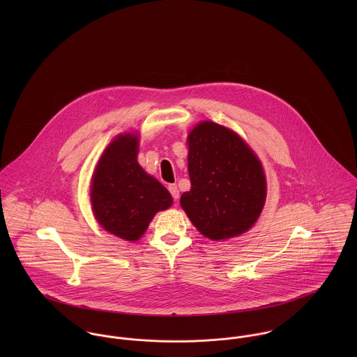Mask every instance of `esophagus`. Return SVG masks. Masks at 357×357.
I'll return each instance as SVG.
<instances>
[{"label": "esophagus", "instance_id": "34e87169", "mask_svg": "<svg viewBox=\"0 0 357 357\" xmlns=\"http://www.w3.org/2000/svg\"><path fill=\"white\" fill-rule=\"evenodd\" d=\"M169 191H170V194H172L173 199H174V201H177V199H178V197H180V191H178L177 185H176V184H170V185H169Z\"/></svg>", "mask_w": 357, "mask_h": 357}]
</instances>
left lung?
<instances>
[{
    "label": "left lung",
    "instance_id": "obj_1",
    "mask_svg": "<svg viewBox=\"0 0 357 357\" xmlns=\"http://www.w3.org/2000/svg\"><path fill=\"white\" fill-rule=\"evenodd\" d=\"M191 190L181 207L211 241L245 234L255 225L266 198L262 165L234 130L204 121L188 135Z\"/></svg>",
    "mask_w": 357,
    "mask_h": 357
}]
</instances>
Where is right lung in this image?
<instances>
[{
  "label": "right lung",
  "instance_id": "add662e5",
  "mask_svg": "<svg viewBox=\"0 0 357 357\" xmlns=\"http://www.w3.org/2000/svg\"><path fill=\"white\" fill-rule=\"evenodd\" d=\"M139 137L116 136L104 150L91 184V202L96 220L107 232L139 241L153 215L169 208V191L137 162Z\"/></svg>",
  "mask_w": 357,
  "mask_h": 357
}]
</instances>
